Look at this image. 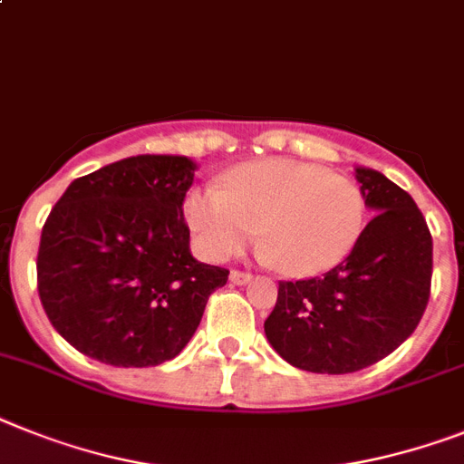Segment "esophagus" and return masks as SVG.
Instances as JSON below:
<instances>
[{"label":"esophagus","instance_id":"esophagus-1","mask_svg":"<svg viewBox=\"0 0 464 464\" xmlns=\"http://www.w3.org/2000/svg\"><path fill=\"white\" fill-rule=\"evenodd\" d=\"M228 278H231V283H236V285H245V283H250V280H252V274H247V271H238V268H233Z\"/></svg>","mask_w":464,"mask_h":464}]
</instances>
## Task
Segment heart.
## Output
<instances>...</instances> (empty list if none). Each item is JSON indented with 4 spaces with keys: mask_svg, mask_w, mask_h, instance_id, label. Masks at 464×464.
I'll return each mask as SVG.
<instances>
[{
    "mask_svg": "<svg viewBox=\"0 0 464 464\" xmlns=\"http://www.w3.org/2000/svg\"><path fill=\"white\" fill-rule=\"evenodd\" d=\"M184 219L198 250L224 262L262 228V245L280 271L318 276L352 255L365 228V198L352 179L295 160H259L193 188Z\"/></svg>",
    "mask_w": 464,
    "mask_h": 464,
    "instance_id": "b5f03b06",
    "label": "heart"
}]
</instances>
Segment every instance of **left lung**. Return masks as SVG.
Here are the masks:
<instances>
[{
    "label": "left lung",
    "instance_id": "1",
    "mask_svg": "<svg viewBox=\"0 0 464 464\" xmlns=\"http://www.w3.org/2000/svg\"><path fill=\"white\" fill-rule=\"evenodd\" d=\"M365 205L375 212L340 266L321 278L280 280L264 321L287 363L346 375L394 352L418 328L431 290V233L406 190L358 167Z\"/></svg>",
    "mask_w": 464,
    "mask_h": 464
}]
</instances>
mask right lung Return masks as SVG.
Returning <instances> with one entry per match:
<instances>
[{"label":"right lung","mask_w":464,"mask_h":464,"mask_svg":"<svg viewBox=\"0 0 464 464\" xmlns=\"http://www.w3.org/2000/svg\"><path fill=\"white\" fill-rule=\"evenodd\" d=\"M196 165L136 155L75 179L53 205L37 252L46 316L84 356L150 368L177 356L228 268L193 259L184 219Z\"/></svg>","instance_id":"add662e5"}]
</instances>
